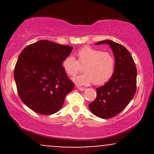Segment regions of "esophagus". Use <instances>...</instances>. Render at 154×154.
<instances>
[{"mask_svg":"<svg viewBox=\"0 0 154 154\" xmlns=\"http://www.w3.org/2000/svg\"><path fill=\"white\" fill-rule=\"evenodd\" d=\"M77 88H78L79 91H84L86 90L85 88H82V87H77Z\"/></svg>","mask_w":154,"mask_h":154,"instance_id":"esophagus-1","label":"esophagus"}]
</instances>
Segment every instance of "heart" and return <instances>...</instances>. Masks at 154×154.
<instances>
[{
    "instance_id": "1",
    "label": "heart",
    "mask_w": 154,
    "mask_h": 154,
    "mask_svg": "<svg viewBox=\"0 0 154 154\" xmlns=\"http://www.w3.org/2000/svg\"><path fill=\"white\" fill-rule=\"evenodd\" d=\"M77 61L73 56H69L62 62L65 72L69 76H75L83 67L82 75L72 79L78 85H88L93 82L102 85L111 79L115 70V59L109 52L85 46L77 53Z\"/></svg>"
}]
</instances>
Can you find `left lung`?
Returning a JSON list of instances; mask_svg holds the SVG:
<instances>
[{"label":"left lung","instance_id":"1","mask_svg":"<svg viewBox=\"0 0 154 154\" xmlns=\"http://www.w3.org/2000/svg\"><path fill=\"white\" fill-rule=\"evenodd\" d=\"M100 44H108L112 49L115 70L104 85L96 88V98L89 104V109L94 115L109 119L123 111L135 95L137 69L131 54L123 45L110 40L98 42L95 45Z\"/></svg>","mask_w":154,"mask_h":154}]
</instances>
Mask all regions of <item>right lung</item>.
I'll return each mask as SVG.
<instances>
[{"mask_svg": "<svg viewBox=\"0 0 154 154\" xmlns=\"http://www.w3.org/2000/svg\"><path fill=\"white\" fill-rule=\"evenodd\" d=\"M73 48L42 40L24 48L14 68V79L21 100L43 115L57 112L75 85L67 77L62 62Z\"/></svg>", "mask_w": 154, "mask_h": 154, "instance_id": "add662e5", "label": "right lung"}]
</instances>
